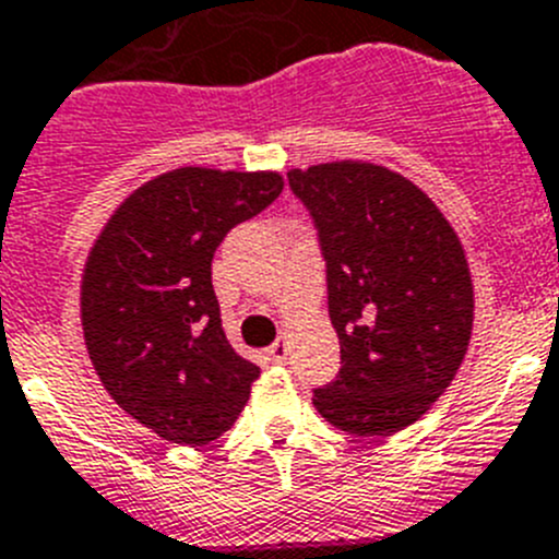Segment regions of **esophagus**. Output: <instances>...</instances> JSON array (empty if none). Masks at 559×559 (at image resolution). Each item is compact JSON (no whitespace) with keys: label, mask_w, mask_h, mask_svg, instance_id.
<instances>
[{"label":"esophagus","mask_w":559,"mask_h":559,"mask_svg":"<svg viewBox=\"0 0 559 559\" xmlns=\"http://www.w3.org/2000/svg\"><path fill=\"white\" fill-rule=\"evenodd\" d=\"M267 353H270V361H273V364H286V356H289V347H286L284 338H278V342H275Z\"/></svg>","instance_id":"34e87169"}]
</instances>
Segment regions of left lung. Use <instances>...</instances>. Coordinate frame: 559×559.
Returning a JSON list of instances; mask_svg holds the SVG:
<instances>
[{"mask_svg": "<svg viewBox=\"0 0 559 559\" xmlns=\"http://www.w3.org/2000/svg\"><path fill=\"white\" fill-rule=\"evenodd\" d=\"M325 259L342 369L314 408L344 432L414 425L466 356L474 289L455 228L405 176L372 162L289 170Z\"/></svg>", "mask_w": 559, "mask_h": 559, "instance_id": "1", "label": "left lung"}]
</instances>
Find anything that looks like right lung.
I'll list each match as a JSON object with an SVG mask.
<instances>
[{
    "instance_id": "add662e5",
    "label": "right lung",
    "mask_w": 559,
    "mask_h": 559,
    "mask_svg": "<svg viewBox=\"0 0 559 559\" xmlns=\"http://www.w3.org/2000/svg\"><path fill=\"white\" fill-rule=\"evenodd\" d=\"M284 190L278 174L179 168L134 190L87 255L82 331L109 397L174 444L221 438L259 367L221 320L212 259Z\"/></svg>"
}]
</instances>
